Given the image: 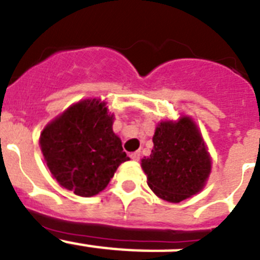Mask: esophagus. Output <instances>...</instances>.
<instances>
[{"label":"esophagus","mask_w":260,"mask_h":260,"mask_svg":"<svg viewBox=\"0 0 260 260\" xmlns=\"http://www.w3.org/2000/svg\"><path fill=\"white\" fill-rule=\"evenodd\" d=\"M130 157H132L134 161H138V160L141 158V151H135V152H133L132 155H130Z\"/></svg>","instance_id":"obj_1"}]
</instances>
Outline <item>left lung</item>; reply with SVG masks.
Returning a JSON list of instances; mask_svg holds the SVG:
<instances>
[{
    "label": "left lung",
    "instance_id": "8db88e82",
    "mask_svg": "<svg viewBox=\"0 0 260 260\" xmlns=\"http://www.w3.org/2000/svg\"><path fill=\"white\" fill-rule=\"evenodd\" d=\"M152 141L150 157L142 158L151 190L172 203L198 194L211 173V157L194 121L190 117L162 121Z\"/></svg>",
    "mask_w": 260,
    "mask_h": 260
}]
</instances>
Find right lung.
Returning a JSON list of instances; mask_svg holds the SVG:
<instances>
[{
	"label": "right lung",
	"mask_w": 260,
	"mask_h": 260,
	"mask_svg": "<svg viewBox=\"0 0 260 260\" xmlns=\"http://www.w3.org/2000/svg\"><path fill=\"white\" fill-rule=\"evenodd\" d=\"M113 114L104 102L71 105L40 135L41 152L57 182L80 197L107 187L117 168L127 161L121 139L113 133Z\"/></svg>",
	"instance_id": "obj_1"
}]
</instances>
